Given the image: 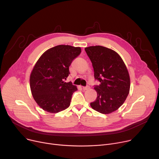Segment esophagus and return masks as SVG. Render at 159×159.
Wrapping results in <instances>:
<instances>
[{"instance_id": "34e87169", "label": "esophagus", "mask_w": 159, "mask_h": 159, "mask_svg": "<svg viewBox=\"0 0 159 159\" xmlns=\"http://www.w3.org/2000/svg\"><path fill=\"white\" fill-rule=\"evenodd\" d=\"M89 86H82V89L84 90H87V89H89Z\"/></svg>"}]
</instances>
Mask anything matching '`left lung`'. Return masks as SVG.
Instances as JSON below:
<instances>
[{
    "instance_id": "1",
    "label": "left lung",
    "mask_w": 159,
    "mask_h": 159,
    "mask_svg": "<svg viewBox=\"0 0 159 159\" xmlns=\"http://www.w3.org/2000/svg\"><path fill=\"white\" fill-rule=\"evenodd\" d=\"M85 51L92 63L95 79L101 82L95 86L97 97L90 105L102 114L113 112L129 94L130 79L126 66L119 55L111 49L95 46L86 48Z\"/></svg>"
}]
</instances>
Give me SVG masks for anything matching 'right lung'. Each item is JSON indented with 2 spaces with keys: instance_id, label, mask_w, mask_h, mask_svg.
Listing matches in <instances>:
<instances>
[{
  "instance_id": "obj_1",
  "label": "right lung",
  "mask_w": 159,
  "mask_h": 159,
  "mask_svg": "<svg viewBox=\"0 0 159 159\" xmlns=\"http://www.w3.org/2000/svg\"><path fill=\"white\" fill-rule=\"evenodd\" d=\"M80 53L79 47L58 45L47 50L38 60L30 75V88L35 101L44 110L55 113L70 106L77 88L64 80L70 74L71 63Z\"/></svg>"
}]
</instances>
